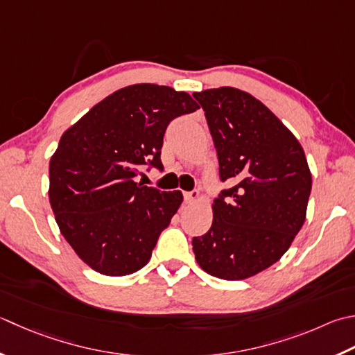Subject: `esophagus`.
<instances>
[{
    "mask_svg": "<svg viewBox=\"0 0 355 355\" xmlns=\"http://www.w3.org/2000/svg\"><path fill=\"white\" fill-rule=\"evenodd\" d=\"M200 198V192L198 191H191V192H184V201L186 203H196Z\"/></svg>",
    "mask_w": 355,
    "mask_h": 355,
    "instance_id": "esophagus-1",
    "label": "esophagus"
}]
</instances>
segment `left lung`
I'll list each match as a JSON object with an SVG mask.
<instances>
[{"mask_svg": "<svg viewBox=\"0 0 355 355\" xmlns=\"http://www.w3.org/2000/svg\"><path fill=\"white\" fill-rule=\"evenodd\" d=\"M217 149L220 180L234 184L214 200L209 231L193 237L200 268L223 280H245L272 266L300 231L312 186L302 144L245 90L193 94Z\"/></svg>", "mask_w": 355, "mask_h": 355, "instance_id": "8db88e82", "label": "left lung"}]
</instances>
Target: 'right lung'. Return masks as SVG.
<instances>
[{"mask_svg":"<svg viewBox=\"0 0 355 355\" xmlns=\"http://www.w3.org/2000/svg\"><path fill=\"white\" fill-rule=\"evenodd\" d=\"M186 92L143 83L110 94L61 135L49 163V201L76 255L96 272L134 274L183 201L137 183L146 166L163 171L168 124L196 112Z\"/></svg>","mask_w":355,"mask_h":355,"instance_id":"add662e5","label":"right lung"}]
</instances>
